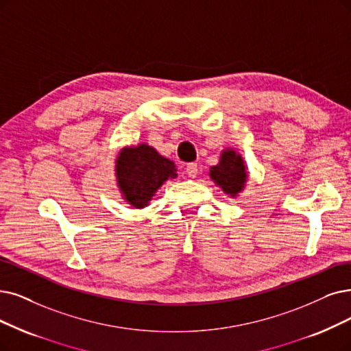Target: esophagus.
<instances>
[{
	"label": "esophagus",
	"mask_w": 351,
	"mask_h": 351,
	"mask_svg": "<svg viewBox=\"0 0 351 351\" xmlns=\"http://www.w3.org/2000/svg\"><path fill=\"white\" fill-rule=\"evenodd\" d=\"M186 171H187L189 177L194 178L195 176H197V173H199V167H197V162H190V164H187Z\"/></svg>",
	"instance_id": "1"
}]
</instances>
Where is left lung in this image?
Listing matches in <instances>:
<instances>
[{"mask_svg": "<svg viewBox=\"0 0 351 351\" xmlns=\"http://www.w3.org/2000/svg\"><path fill=\"white\" fill-rule=\"evenodd\" d=\"M210 178L230 197H237L247 181L246 165L241 154L234 149H223L217 165L210 167Z\"/></svg>", "mask_w": 351, "mask_h": 351, "instance_id": "8db88e82", "label": "left lung"}]
</instances>
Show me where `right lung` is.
I'll return each mask as SVG.
<instances>
[{
    "label": "right lung",
    "instance_id": "1",
    "mask_svg": "<svg viewBox=\"0 0 351 351\" xmlns=\"http://www.w3.org/2000/svg\"><path fill=\"white\" fill-rule=\"evenodd\" d=\"M115 164L122 199L135 208L148 206L164 181L177 177L174 162L160 156L157 149L148 144L122 148Z\"/></svg>",
    "mask_w": 351,
    "mask_h": 351
}]
</instances>
